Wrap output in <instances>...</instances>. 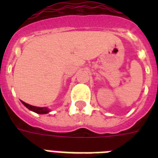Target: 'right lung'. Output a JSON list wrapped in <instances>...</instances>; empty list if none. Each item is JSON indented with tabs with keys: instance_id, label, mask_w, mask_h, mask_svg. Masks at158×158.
<instances>
[{
	"instance_id": "1",
	"label": "right lung",
	"mask_w": 158,
	"mask_h": 158,
	"mask_svg": "<svg viewBox=\"0 0 158 158\" xmlns=\"http://www.w3.org/2000/svg\"><path fill=\"white\" fill-rule=\"evenodd\" d=\"M22 102V103L26 107L29 109L30 110H33L34 112L38 113V114H47V113L49 112V110H48L47 107H38V106H31L29 104L26 103L24 102Z\"/></svg>"
}]
</instances>
